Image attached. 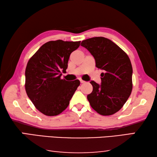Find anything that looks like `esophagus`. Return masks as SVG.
<instances>
[{
	"label": "esophagus",
	"instance_id": "obj_1",
	"mask_svg": "<svg viewBox=\"0 0 157 157\" xmlns=\"http://www.w3.org/2000/svg\"><path fill=\"white\" fill-rule=\"evenodd\" d=\"M80 83L81 84H84V83H85V81L82 80V79H80Z\"/></svg>",
	"mask_w": 157,
	"mask_h": 157
}]
</instances>
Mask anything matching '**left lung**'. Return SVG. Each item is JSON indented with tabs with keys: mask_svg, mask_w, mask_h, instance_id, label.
Wrapping results in <instances>:
<instances>
[{
	"mask_svg": "<svg viewBox=\"0 0 157 157\" xmlns=\"http://www.w3.org/2000/svg\"><path fill=\"white\" fill-rule=\"evenodd\" d=\"M95 60L101 73V85L94 81L87 99L91 107L100 115L110 116L118 111L127 102L132 91V66L127 53L109 39L93 37L82 41Z\"/></svg>",
	"mask_w": 157,
	"mask_h": 157,
	"instance_id": "left-lung-1",
	"label": "left lung"
}]
</instances>
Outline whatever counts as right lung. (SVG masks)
Here are the masks:
<instances>
[{"label": "right lung", "mask_w": 157, "mask_h": 157, "mask_svg": "<svg viewBox=\"0 0 157 157\" xmlns=\"http://www.w3.org/2000/svg\"><path fill=\"white\" fill-rule=\"evenodd\" d=\"M80 41H50L44 44L30 57L25 68L26 94L37 109L44 115H59L68 107L80 84L78 79H61L66 72L71 52Z\"/></svg>", "instance_id": "obj_1"}]
</instances>
